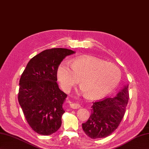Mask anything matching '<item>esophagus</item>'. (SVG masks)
Here are the masks:
<instances>
[{
    "label": "esophagus",
    "mask_w": 149,
    "mask_h": 149,
    "mask_svg": "<svg viewBox=\"0 0 149 149\" xmlns=\"http://www.w3.org/2000/svg\"><path fill=\"white\" fill-rule=\"evenodd\" d=\"M70 107L74 109H77L81 107V105H80L79 102H71V103H70Z\"/></svg>",
    "instance_id": "obj_1"
}]
</instances>
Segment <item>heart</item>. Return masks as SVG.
Wrapping results in <instances>:
<instances>
[{"label": "heart", "mask_w": 149, "mask_h": 149, "mask_svg": "<svg viewBox=\"0 0 149 149\" xmlns=\"http://www.w3.org/2000/svg\"><path fill=\"white\" fill-rule=\"evenodd\" d=\"M56 75L65 91L79 79L87 96L93 99L102 98L112 92L121 79V71L116 65L93 56L79 57L70 63H60Z\"/></svg>", "instance_id": "obj_1"}]
</instances>
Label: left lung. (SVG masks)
I'll return each instance as SVG.
<instances>
[{"mask_svg":"<svg viewBox=\"0 0 149 149\" xmlns=\"http://www.w3.org/2000/svg\"><path fill=\"white\" fill-rule=\"evenodd\" d=\"M128 86L114 97H104L93 102L91 114L82 129L93 139H102L111 135L120 125L125 115L128 100Z\"/></svg>","mask_w":149,"mask_h":149,"instance_id":"left-lung-1","label":"left lung"}]
</instances>
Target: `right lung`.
Wrapping results in <instances>:
<instances>
[{"label": "right lung", "mask_w": 149, "mask_h": 149, "mask_svg": "<svg viewBox=\"0 0 149 149\" xmlns=\"http://www.w3.org/2000/svg\"><path fill=\"white\" fill-rule=\"evenodd\" d=\"M74 53L61 48L45 49L29 60L21 75L18 101L28 123L38 134L52 135L61 127L67 95L59 89L56 72L63 60Z\"/></svg>", "instance_id": "1"}]
</instances>
